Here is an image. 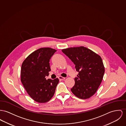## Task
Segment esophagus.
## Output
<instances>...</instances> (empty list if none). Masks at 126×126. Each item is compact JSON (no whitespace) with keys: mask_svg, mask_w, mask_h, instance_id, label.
I'll return each instance as SVG.
<instances>
[{"mask_svg":"<svg viewBox=\"0 0 126 126\" xmlns=\"http://www.w3.org/2000/svg\"><path fill=\"white\" fill-rule=\"evenodd\" d=\"M58 78L60 80H64V79H65V77H62L61 76H60L58 77Z\"/></svg>","mask_w":126,"mask_h":126,"instance_id":"34e87169","label":"esophagus"}]
</instances>
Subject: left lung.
I'll return each instance as SVG.
<instances>
[{"mask_svg":"<svg viewBox=\"0 0 126 126\" xmlns=\"http://www.w3.org/2000/svg\"><path fill=\"white\" fill-rule=\"evenodd\" d=\"M62 51L75 64L76 71L78 72L71 91L79 98H90L96 92L103 78L105 67L102 58L83 46L69 48Z\"/></svg>","mask_w":126,"mask_h":126,"instance_id":"left-lung-1","label":"left lung"}]
</instances>
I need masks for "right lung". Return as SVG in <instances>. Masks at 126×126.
Returning a JSON list of instances; mask_svg holds the SVG:
<instances>
[{
  "instance_id": "obj_1",
  "label": "right lung",
  "mask_w": 126,
  "mask_h": 126,
  "mask_svg": "<svg viewBox=\"0 0 126 126\" xmlns=\"http://www.w3.org/2000/svg\"><path fill=\"white\" fill-rule=\"evenodd\" d=\"M56 50L42 48L32 53L23 61L21 81L29 95L37 102L46 103L53 96L59 79L46 80L50 71V60Z\"/></svg>"
}]
</instances>
